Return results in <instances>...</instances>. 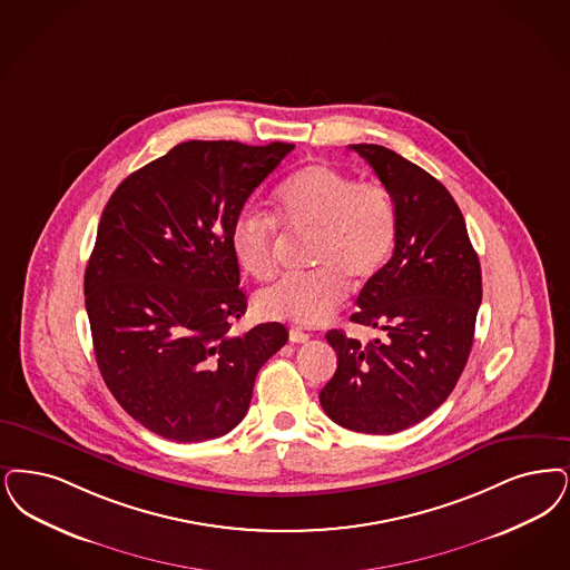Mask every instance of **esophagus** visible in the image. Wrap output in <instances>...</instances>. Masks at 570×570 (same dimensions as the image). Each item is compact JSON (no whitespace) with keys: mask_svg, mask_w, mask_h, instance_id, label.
I'll list each match as a JSON object with an SVG mask.
<instances>
[{"mask_svg":"<svg viewBox=\"0 0 570 570\" xmlns=\"http://www.w3.org/2000/svg\"><path fill=\"white\" fill-rule=\"evenodd\" d=\"M288 337H291V342H293V343L309 342V335H307V333H303V331H301V328H291V333H288Z\"/></svg>","mask_w":570,"mask_h":570,"instance_id":"34e87169","label":"esophagus"}]
</instances>
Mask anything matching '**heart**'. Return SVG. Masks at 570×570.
Wrapping results in <instances>:
<instances>
[{
  "label": "heart",
  "instance_id": "obj_1",
  "mask_svg": "<svg viewBox=\"0 0 570 570\" xmlns=\"http://www.w3.org/2000/svg\"><path fill=\"white\" fill-rule=\"evenodd\" d=\"M275 218L293 235L314 237L312 274L288 275L256 295L261 316L314 326L386 265L399 237V209L386 184L358 183L326 163L301 167L275 190ZM230 252L258 282L274 277L277 230L269 214L244 209L230 227Z\"/></svg>",
  "mask_w": 570,
  "mask_h": 570
}]
</instances>
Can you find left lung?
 Returning <instances> with one entry per match:
<instances>
[{"instance_id":"left-lung-1","label":"left lung","mask_w":570,"mask_h":570,"mask_svg":"<svg viewBox=\"0 0 570 570\" xmlns=\"http://www.w3.org/2000/svg\"><path fill=\"white\" fill-rule=\"evenodd\" d=\"M350 148L392 193L399 237L350 318L384 337L361 345L343 331L326 333L337 371L320 390V405L343 429L392 434L429 417L460 380L475 335L481 267L443 184L384 146Z\"/></svg>"}]
</instances>
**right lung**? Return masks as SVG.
<instances>
[{
    "mask_svg": "<svg viewBox=\"0 0 570 570\" xmlns=\"http://www.w3.org/2000/svg\"><path fill=\"white\" fill-rule=\"evenodd\" d=\"M295 146L183 141L118 184L85 272L97 366L150 433L197 443L233 431L258 368L288 342L279 322L244 335L230 227Z\"/></svg>",
    "mask_w": 570,
    "mask_h": 570,
    "instance_id": "right-lung-1",
    "label": "right lung"
}]
</instances>
